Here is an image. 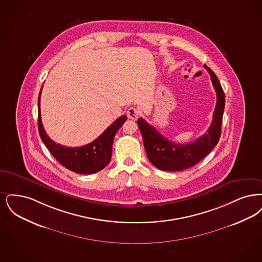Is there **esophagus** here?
<instances>
[{
  "label": "esophagus",
  "instance_id": "34e87169",
  "mask_svg": "<svg viewBox=\"0 0 262 262\" xmlns=\"http://www.w3.org/2000/svg\"><path fill=\"white\" fill-rule=\"evenodd\" d=\"M139 114H140L139 110H137L135 107H130V108L127 111V116H128V118H130V119H137L138 116H139Z\"/></svg>",
  "mask_w": 262,
  "mask_h": 262
}]
</instances>
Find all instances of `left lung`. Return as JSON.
Listing matches in <instances>:
<instances>
[{
	"label": "left lung",
	"instance_id": "8db88e82",
	"mask_svg": "<svg viewBox=\"0 0 262 262\" xmlns=\"http://www.w3.org/2000/svg\"><path fill=\"white\" fill-rule=\"evenodd\" d=\"M217 101L213 119L205 135L186 145L175 144L159 133L154 126L143 118L138 119V126L142 133L144 146L148 160L157 168L163 171H182L195 165L215 147L221 135L222 118L225 106V95L214 72L207 66Z\"/></svg>",
	"mask_w": 262,
	"mask_h": 262
}]
</instances>
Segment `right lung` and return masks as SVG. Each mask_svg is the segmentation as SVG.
<instances>
[{"label":"right lung","mask_w":262,"mask_h":262,"mask_svg":"<svg viewBox=\"0 0 262 262\" xmlns=\"http://www.w3.org/2000/svg\"><path fill=\"white\" fill-rule=\"evenodd\" d=\"M41 91L38 98V129L43 143L53 157L61 165L75 173L93 174L103 169L111 161L114 136L118 129L125 122L127 119L126 115L117 118L112 125L102 132L101 136L98 137L90 144L78 148L64 147L56 144L46 133L40 112Z\"/></svg>","instance_id":"add662e5"}]
</instances>
